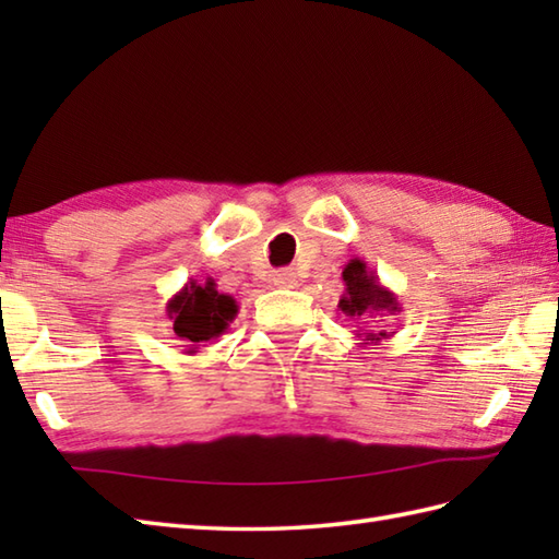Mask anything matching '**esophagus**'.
Listing matches in <instances>:
<instances>
[{
  "label": "esophagus",
  "mask_w": 559,
  "mask_h": 559,
  "mask_svg": "<svg viewBox=\"0 0 559 559\" xmlns=\"http://www.w3.org/2000/svg\"><path fill=\"white\" fill-rule=\"evenodd\" d=\"M273 286L276 288H295L298 286V276H295L293 269H283L273 273Z\"/></svg>",
  "instance_id": "34e87169"
}]
</instances>
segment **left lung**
Instances as JSON below:
<instances>
[{"label": "left lung", "mask_w": 559, "mask_h": 559, "mask_svg": "<svg viewBox=\"0 0 559 559\" xmlns=\"http://www.w3.org/2000/svg\"><path fill=\"white\" fill-rule=\"evenodd\" d=\"M343 283H346V290H343L341 300H338V310L350 317L355 324L370 326L374 329L365 331V334H358L365 343H382L391 338L396 331H389L384 322L389 317L399 314L403 307L399 302V295L394 290H389L386 286L379 283L377 273L367 266V261L360 257H353L346 266H343Z\"/></svg>", "instance_id": "8db88e82"}]
</instances>
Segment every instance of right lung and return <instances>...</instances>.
Instances as JSON below:
<instances>
[{
	"mask_svg": "<svg viewBox=\"0 0 559 559\" xmlns=\"http://www.w3.org/2000/svg\"><path fill=\"white\" fill-rule=\"evenodd\" d=\"M240 305L233 295L218 293L216 281L199 283L189 278L165 305V317L170 319L175 338L182 343L187 355H194L199 346L223 336L230 329Z\"/></svg>",
	"mask_w": 559,
	"mask_h": 559,
	"instance_id": "obj_1",
	"label": "right lung"
}]
</instances>
